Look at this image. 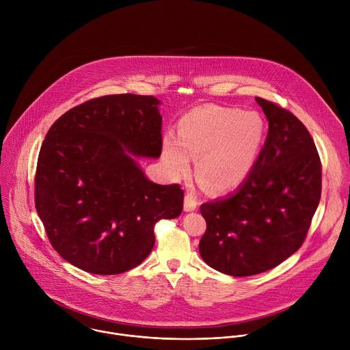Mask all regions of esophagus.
Masks as SVG:
<instances>
[{
	"label": "esophagus",
	"instance_id": "34e87169",
	"mask_svg": "<svg viewBox=\"0 0 350 350\" xmlns=\"http://www.w3.org/2000/svg\"><path fill=\"white\" fill-rule=\"evenodd\" d=\"M196 206H198V199H196L195 193L188 192L184 198V211L185 212H192V211L196 209Z\"/></svg>",
	"mask_w": 350,
	"mask_h": 350
}]
</instances>
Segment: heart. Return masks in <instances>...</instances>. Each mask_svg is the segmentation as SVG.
Segmentation results:
<instances>
[{"mask_svg":"<svg viewBox=\"0 0 350 350\" xmlns=\"http://www.w3.org/2000/svg\"><path fill=\"white\" fill-rule=\"evenodd\" d=\"M177 137L169 134L162 142L170 174L187 176L195 157L196 173L208 188L226 192L239 187L254 170L265 145L266 124L254 111L206 105L180 119Z\"/></svg>","mask_w":350,"mask_h":350,"instance_id":"heart-1","label":"heart"}]
</instances>
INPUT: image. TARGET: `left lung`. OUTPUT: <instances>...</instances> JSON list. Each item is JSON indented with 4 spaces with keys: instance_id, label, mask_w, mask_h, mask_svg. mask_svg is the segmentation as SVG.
I'll return each mask as SVG.
<instances>
[{
    "instance_id": "1",
    "label": "left lung",
    "mask_w": 350,
    "mask_h": 350,
    "mask_svg": "<svg viewBox=\"0 0 350 350\" xmlns=\"http://www.w3.org/2000/svg\"><path fill=\"white\" fill-rule=\"evenodd\" d=\"M269 134L247 178L201 206L199 254L215 270L246 277L267 271L302 246L321 196V162L312 135L291 112L255 98Z\"/></svg>"
}]
</instances>
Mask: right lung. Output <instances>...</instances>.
I'll list each match as a JSON object with an SVG mask.
<instances>
[{"mask_svg": "<svg viewBox=\"0 0 350 350\" xmlns=\"http://www.w3.org/2000/svg\"><path fill=\"white\" fill-rule=\"evenodd\" d=\"M161 104L135 94L95 98L45 135L36 209L55 251L80 270L113 275L138 266L155 245V224L181 215L180 185L151 181L137 162L161 157Z\"/></svg>", "mask_w": 350, "mask_h": 350, "instance_id": "obj_1", "label": "right lung"}]
</instances>
